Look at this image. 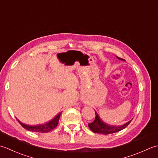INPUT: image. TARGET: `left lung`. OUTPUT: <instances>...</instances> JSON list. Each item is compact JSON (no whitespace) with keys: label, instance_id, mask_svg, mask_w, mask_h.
<instances>
[{"label":"left lung","instance_id":"obj_1","mask_svg":"<svg viewBox=\"0 0 158 158\" xmlns=\"http://www.w3.org/2000/svg\"><path fill=\"white\" fill-rule=\"evenodd\" d=\"M117 58L119 60H123V59L118 58L117 56ZM95 113L96 115L95 119L94 120V122L92 123H88V127H89V129L94 133H100L102 134V135H109V134L119 132V131L126 128V127L129 125L131 121H132L130 120V122L124 123L122 126H111L105 123V122H103L96 111Z\"/></svg>","mask_w":158,"mask_h":158}]
</instances>
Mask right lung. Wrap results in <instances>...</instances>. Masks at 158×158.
Returning <instances> with one entry per match:
<instances>
[{
  "mask_svg": "<svg viewBox=\"0 0 158 158\" xmlns=\"http://www.w3.org/2000/svg\"><path fill=\"white\" fill-rule=\"evenodd\" d=\"M61 113H60L59 114H58V115H57L52 120L50 121V122L44 124H41V125H36V126L26 125V124L20 122L18 119V121L19 122V123L21 124L23 127H24L25 129L28 130L29 131H32V132H36L46 133L52 131V130L54 129L57 126H58V121Z\"/></svg>",
  "mask_w": 158,
  "mask_h": 158,
  "instance_id": "right-lung-1",
  "label": "right lung"
}]
</instances>
